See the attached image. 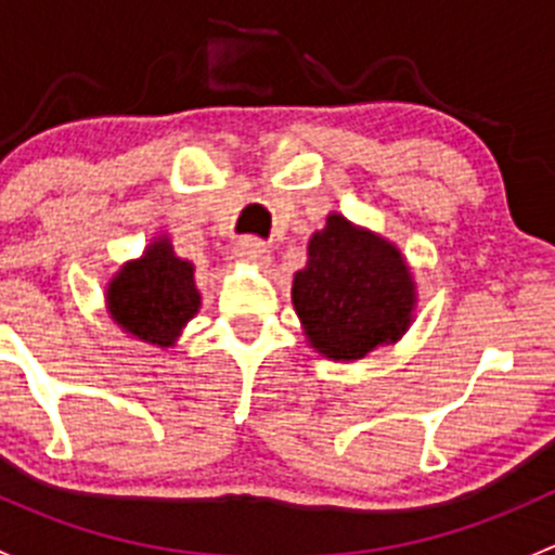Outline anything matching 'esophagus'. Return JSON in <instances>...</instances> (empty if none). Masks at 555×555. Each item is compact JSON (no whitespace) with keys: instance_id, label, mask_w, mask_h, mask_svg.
Listing matches in <instances>:
<instances>
[{"instance_id":"34e87169","label":"esophagus","mask_w":555,"mask_h":555,"mask_svg":"<svg viewBox=\"0 0 555 555\" xmlns=\"http://www.w3.org/2000/svg\"><path fill=\"white\" fill-rule=\"evenodd\" d=\"M233 255H236V260L255 262V266H266V262L271 260V249H268L260 238H242V242L236 244V249H233Z\"/></svg>"}]
</instances>
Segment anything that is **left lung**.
I'll list each match as a JSON object with an SVG mask.
<instances>
[{"label": "left lung", "mask_w": 555, "mask_h": 555, "mask_svg": "<svg viewBox=\"0 0 555 555\" xmlns=\"http://www.w3.org/2000/svg\"><path fill=\"white\" fill-rule=\"evenodd\" d=\"M293 304L319 354L362 360L411 327L416 282L395 244L330 215L311 236L309 262L295 273Z\"/></svg>", "instance_id": "left-lung-1"}]
</instances>
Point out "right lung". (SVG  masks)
Listing matches in <instances>:
<instances>
[{
    "instance_id": "obj_1",
    "label": "right lung",
    "mask_w": 555,
    "mask_h": 555,
    "mask_svg": "<svg viewBox=\"0 0 555 555\" xmlns=\"http://www.w3.org/2000/svg\"><path fill=\"white\" fill-rule=\"evenodd\" d=\"M109 317L133 338L169 349L201 309L195 266L158 236L139 260H128L106 284Z\"/></svg>"
}]
</instances>
